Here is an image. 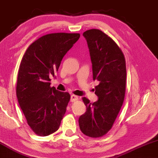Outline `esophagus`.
<instances>
[{
	"instance_id": "obj_1",
	"label": "esophagus",
	"mask_w": 158,
	"mask_h": 158,
	"mask_svg": "<svg viewBox=\"0 0 158 158\" xmlns=\"http://www.w3.org/2000/svg\"><path fill=\"white\" fill-rule=\"evenodd\" d=\"M78 100V97L77 96H75V95H71V102H76V101Z\"/></svg>"
}]
</instances>
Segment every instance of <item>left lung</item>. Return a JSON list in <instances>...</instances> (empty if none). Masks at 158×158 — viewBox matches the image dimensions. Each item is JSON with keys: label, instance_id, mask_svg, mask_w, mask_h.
<instances>
[{"label": "left lung", "instance_id": "left-lung-1", "mask_svg": "<svg viewBox=\"0 0 158 158\" xmlns=\"http://www.w3.org/2000/svg\"><path fill=\"white\" fill-rule=\"evenodd\" d=\"M92 63L94 80L98 81L94 103L85 97L86 112L79 118L81 132L91 138L103 136L113 127L122 106L126 88V62L122 51L98 29L85 31Z\"/></svg>", "mask_w": 158, "mask_h": 158}]
</instances>
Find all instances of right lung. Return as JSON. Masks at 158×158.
<instances>
[{"instance_id":"obj_1","label":"right lung","mask_w":158,"mask_h":158,"mask_svg":"<svg viewBox=\"0 0 158 158\" xmlns=\"http://www.w3.org/2000/svg\"><path fill=\"white\" fill-rule=\"evenodd\" d=\"M79 37V34L68 33L44 35L31 43L23 56L17 97L28 124L38 135L54 133L63 118L71 96L51 87L49 81Z\"/></svg>"}]
</instances>
